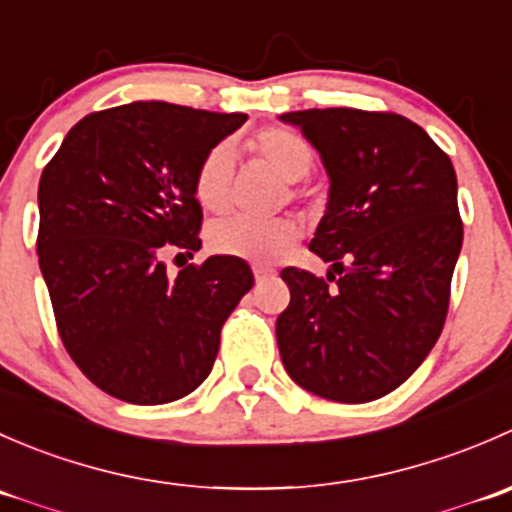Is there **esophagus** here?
Masks as SVG:
<instances>
[{
	"instance_id": "1",
	"label": "esophagus",
	"mask_w": 512,
	"mask_h": 512,
	"mask_svg": "<svg viewBox=\"0 0 512 512\" xmlns=\"http://www.w3.org/2000/svg\"><path fill=\"white\" fill-rule=\"evenodd\" d=\"M270 277H275V270L272 267H255V280L262 282V280H270Z\"/></svg>"
}]
</instances>
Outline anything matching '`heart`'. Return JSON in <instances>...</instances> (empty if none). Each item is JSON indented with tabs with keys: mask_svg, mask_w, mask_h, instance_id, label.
Listing matches in <instances>:
<instances>
[{
	"mask_svg": "<svg viewBox=\"0 0 512 512\" xmlns=\"http://www.w3.org/2000/svg\"><path fill=\"white\" fill-rule=\"evenodd\" d=\"M247 148L277 178L285 180L287 200L302 198V188L297 185V180H302L314 163V151L302 133L287 126H265L247 138ZM232 173H235V158H232L230 143H218L200 160L193 175V195L205 213L227 210ZM299 235L302 230L292 218H277L267 220V223L223 218L210 225L208 247L215 255L240 257V260L267 265V262L282 260L287 252H292Z\"/></svg>",
	"mask_w": 512,
	"mask_h": 512,
	"instance_id": "1",
	"label": "heart"
}]
</instances>
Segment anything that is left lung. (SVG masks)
Returning a JSON list of instances; mask_svg holds the SVG:
<instances>
[{"mask_svg": "<svg viewBox=\"0 0 512 512\" xmlns=\"http://www.w3.org/2000/svg\"><path fill=\"white\" fill-rule=\"evenodd\" d=\"M297 123L332 178L309 250L324 277L285 267L289 307L277 317L287 374L302 389L364 404L399 389L446 324L463 245L451 158L391 111L309 108Z\"/></svg>", "mask_w": 512, "mask_h": 512, "instance_id": "1", "label": "left lung"}]
</instances>
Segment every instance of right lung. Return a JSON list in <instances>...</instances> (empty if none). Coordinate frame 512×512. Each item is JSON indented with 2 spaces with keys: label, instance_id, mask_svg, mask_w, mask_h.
<instances>
[{
  "label": "right lung",
  "instance_id": "add662e5",
  "mask_svg": "<svg viewBox=\"0 0 512 512\" xmlns=\"http://www.w3.org/2000/svg\"><path fill=\"white\" fill-rule=\"evenodd\" d=\"M245 113L136 101L81 118L39 180L36 252L74 364L128 404H168L208 379L220 329L255 285L240 257L165 275L200 250L193 175Z\"/></svg>",
  "mask_w": 512,
  "mask_h": 512
}]
</instances>
